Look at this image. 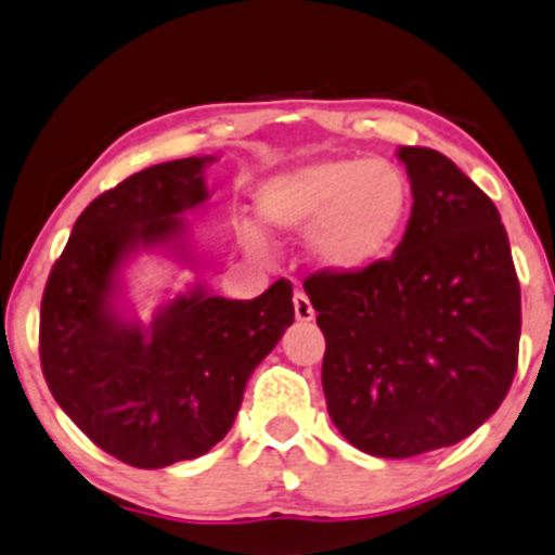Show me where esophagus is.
Returning a JSON list of instances; mask_svg holds the SVG:
<instances>
[{"instance_id":"obj_1","label":"esophagus","mask_w":555,"mask_h":555,"mask_svg":"<svg viewBox=\"0 0 555 555\" xmlns=\"http://www.w3.org/2000/svg\"><path fill=\"white\" fill-rule=\"evenodd\" d=\"M292 302H295L297 321H310V319H313V306H310L306 292L295 289V297H292Z\"/></svg>"}]
</instances>
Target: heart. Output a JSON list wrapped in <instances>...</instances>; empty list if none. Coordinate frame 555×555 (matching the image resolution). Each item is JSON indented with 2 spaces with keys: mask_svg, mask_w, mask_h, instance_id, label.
Here are the masks:
<instances>
[{
  "mask_svg": "<svg viewBox=\"0 0 555 555\" xmlns=\"http://www.w3.org/2000/svg\"><path fill=\"white\" fill-rule=\"evenodd\" d=\"M258 212L279 234H306L315 266L361 273L392 253L411 208V184L387 157H324L271 176L258 189ZM253 253L263 249L245 231Z\"/></svg>",
  "mask_w": 555,
  "mask_h": 555,
  "instance_id": "obj_1",
  "label": "heart"
}]
</instances>
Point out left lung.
<instances>
[{"label":"left lung","instance_id":"8db88e82","mask_svg":"<svg viewBox=\"0 0 555 555\" xmlns=\"http://www.w3.org/2000/svg\"><path fill=\"white\" fill-rule=\"evenodd\" d=\"M411 218L392 258L302 282L326 337L334 426L379 459L448 448L482 426L519 363L521 292L492 199L442 152L400 147Z\"/></svg>","mask_w":555,"mask_h":555}]
</instances>
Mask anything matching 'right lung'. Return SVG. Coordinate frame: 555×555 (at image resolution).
<instances>
[{
    "label": "right lung",
    "mask_w": 555,
    "mask_h": 555,
    "mask_svg": "<svg viewBox=\"0 0 555 555\" xmlns=\"http://www.w3.org/2000/svg\"><path fill=\"white\" fill-rule=\"evenodd\" d=\"M210 160L160 163L100 194L41 297L39 356L52 398L96 448L137 468L197 459L221 442L249 374L295 321L287 279L255 300L194 287L150 328L115 310L118 271L137 249H184L179 216L208 199Z\"/></svg>",
    "instance_id": "add662e5"
}]
</instances>
